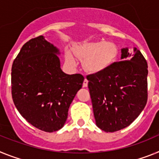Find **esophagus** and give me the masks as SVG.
Returning a JSON list of instances; mask_svg holds the SVG:
<instances>
[{"label": "esophagus", "instance_id": "1", "mask_svg": "<svg viewBox=\"0 0 159 159\" xmlns=\"http://www.w3.org/2000/svg\"><path fill=\"white\" fill-rule=\"evenodd\" d=\"M88 86V80L86 78H85L83 81V87H87Z\"/></svg>", "mask_w": 159, "mask_h": 159}]
</instances>
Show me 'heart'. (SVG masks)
<instances>
[{
  "instance_id": "heart-1",
  "label": "heart",
  "mask_w": 159,
  "mask_h": 159,
  "mask_svg": "<svg viewBox=\"0 0 159 159\" xmlns=\"http://www.w3.org/2000/svg\"><path fill=\"white\" fill-rule=\"evenodd\" d=\"M74 52L79 58L83 59L85 69L93 73L103 71L110 67L117 56V49L113 44L106 41L85 42L74 48ZM66 61L70 65L76 64L74 54L67 51Z\"/></svg>"
}]
</instances>
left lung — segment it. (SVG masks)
I'll use <instances>...</instances> for the list:
<instances>
[{"mask_svg":"<svg viewBox=\"0 0 159 159\" xmlns=\"http://www.w3.org/2000/svg\"><path fill=\"white\" fill-rule=\"evenodd\" d=\"M121 61L96 74L88 75V87L96 125L114 132L130 125L147 102L148 66L140 51L121 49Z\"/></svg>","mask_w":159,"mask_h":159,"instance_id":"8db88e82","label":"left lung"}]
</instances>
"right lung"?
Listing matches in <instances>:
<instances>
[{
  "label": "right lung",
  "instance_id": "add662e5",
  "mask_svg": "<svg viewBox=\"0 0 159 159\" xmlns=\"http://www.w3.org/2000/svg\"><path fill=\"white\" fill-rule=\"evenodd\" d=\"M60 51L43 36L20 49L12 66V97L17 110L36 128L54 132L64 126L84 77L61 69Z\"/></svg>",
  "mask_w": 159,
  "mask_h": 159
}]
</instances>
